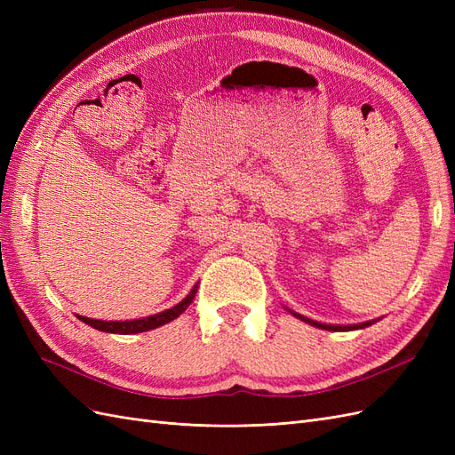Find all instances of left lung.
<instances>
[{
	"label": "left lung",
	"mask_w": 455,
	"mask_h": 455,
	"mask_svg": "<svg viewBox=\"0 0 455 455\" xmlns=\"http://www.w3.org/2000/svg\"><path fill=\"white\" fill-rule=\"evenodd\" d=\"M291 311V309H288ZM294 316H298V319H301L304 323L311 324V326H316V328H323V330H330V332H347V330H359V328H366L370 324H374L376 321H366V323H359V324H347V326H341V324H324V323H316V321H311L307 319V316L304 315H298L294 311H291Z\"/></svg>",
	"instance_id": "8db88e82"
}]
</instances>
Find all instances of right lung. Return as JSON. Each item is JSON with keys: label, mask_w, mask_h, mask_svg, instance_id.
<instances>
[{"label": "right lung", "mask_w": 455, "mask_h": 455, "mask_svg": "<svg viewBox=\"0 0 455 455\" xmlns=\"http://www.w3.org/2000/svg\"><path fill=\"white\" fill-rule=\"evenodd\" d=\"M197 292V284L191 288V292L171 309H164L161 313L149 315V316H142V319H132V321H99V319H89V316H81L77 315L79 321H84L85 324L100 330V332H109V334H139V332H148V330L159 328L163 324H167L171 321H174L176 316H180L188 306L194 301Z\"/></svg>", "instance_id": "1"}]
</instances>
